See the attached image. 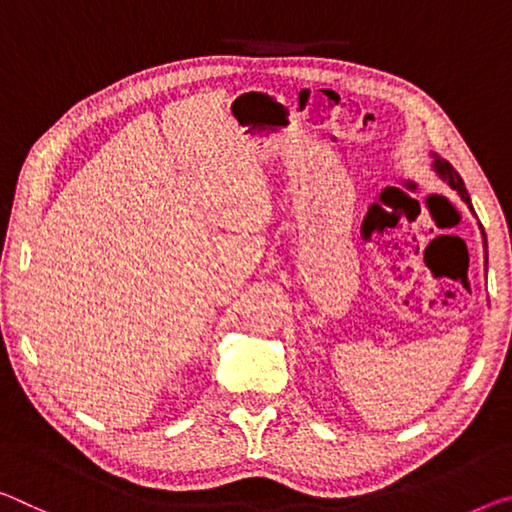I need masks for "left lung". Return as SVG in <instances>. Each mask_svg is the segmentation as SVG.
<instances>
[{
    "mask_svg": "<svg viewBox=\"0 0 512 512\" xmlns=\"http://www.w3.org/2000/svg\"><path fill=\"white\" fill-rule=\"evenodd\" d=\"M433 170H435V175L440 177L442 182H446L451 186L453 191L458 193V198L465 202V205L472 209L474 212V207H472V198H469V193H467V189H465V182H462V177L456 173V168H453L449 161H444L442 157H437V154H433ZM483 230V227H481ZM483 246L488 248V239H485V232H483ZM485 264H488V250H485Z\"/></svg>",
    "mask_w": 512,
    "mask_h": 512,
    "instance_id": "obj_1",
    "label": "left lung"
}]
</instances>
